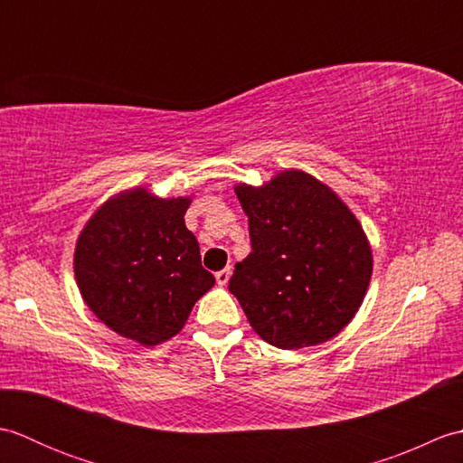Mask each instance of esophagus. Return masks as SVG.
Wrapping results in <instances>:
<instances>
[{
	"instance_id": "esophagus-1",
	"label": "esophagus",
	"mask_w": 463,
	"mask_h": 463,
	"mask_svg": "<svg viewBox=\"0 0 463 463\" xmlns=\"http://www.w3.org/2000/svg\"><path fill=\"white\" fill-rule=\"evenodd\" d=\"M231 269H222V270H219L214 274V279H216V284H219V287H226V282H229V279H231Z\"/></svg>"
}]
</instances>
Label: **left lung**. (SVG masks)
Wrapping results in <instances>:
<instances>
[{
	"label": "left lung",
	"mask_w": 463,
	"mask_h": 463,
	"mask_svg": "<svg viewBox=\"0 0 463 463\" xmlns=\"http://www.w3.org/2000/svg\"><path fill=\"white\" fill-rule=\"evenodd\" d=\"M249 216L252 252L234 264L229 290L252 330L282 350L328 342L366 297L372 249L362 224L328 184L287 169L234 186Z\"/></svg>",
	"instance_id": "obj_1"
}]
</instances>
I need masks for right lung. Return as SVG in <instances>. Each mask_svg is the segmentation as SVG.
I'll return each mask as SVG.
<instances>
[{
  "label": "right lung",
  "mask_w": 463,
  "mask_h": 463,
  "mask_svg": "<svg viewBox=\"0 0 463 463\" xmlns=\"http://www.w3.org/2000/svg\"><path fill=\"white\" fill-rule=\"evenodd\" d=\"M191 196L161 199L145 186L105 201L77 239L73 269L87 307L141 346L173 338L214 277L186 229Z\"/></svg>",
  "instance_id": "add662e5"
}]
</instances>
